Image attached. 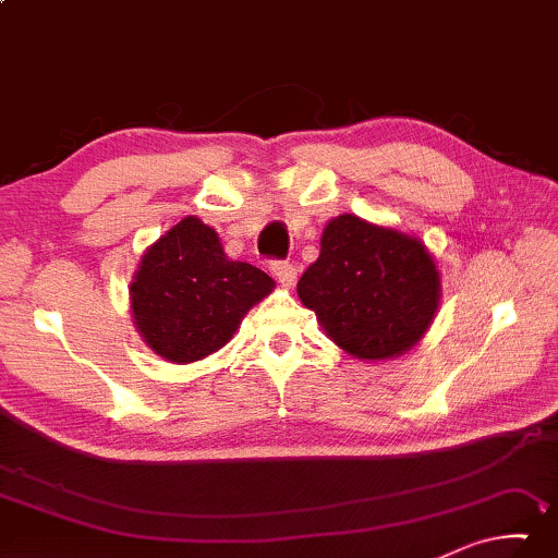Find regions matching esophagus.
<instances>
[{"label":"esophagus","instance_id":"34e87169","mask_svg":"<svg viewBox=\"0 0 558 558\" xmlns=\"http://www.w3.org/2000/svg\"><path fill=\"white\" fill-rule=\"evenodd\" d=\"M270 272H272V276H276V280L280 282L282 288H293V286H295V280H298V270H295V265L282 263V260L270 263Z\"/></svg>","mask_w":558,"mask_h":558}]
</instances>
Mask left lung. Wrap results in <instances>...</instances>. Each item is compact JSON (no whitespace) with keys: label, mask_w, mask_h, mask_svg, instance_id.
<instances>
[{"label":"left lung","mask_w":558,"mask_h":558,"mask_svg":"<svg viewBox=\"0 0 558 558\" xmlns=\"http://www.w3.org/2000/svg\"><path fill=\"white\" fill-rule=\"evenodd\" d=\"M298 295L340 350L379 362L424 338L439 311L441 278L420 238L342 214L325 226Z\"/></svg>","instance_id":"obj_1"}]
</instances>
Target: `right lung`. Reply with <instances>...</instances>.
<instances>
[{"label": "right lung", "mask_w": 558, "mask_h": 558, "mask_svg": "<svg viewBox=\"0 0 558 558\" xmlns=\"http://www.w3.org/2000/svg\"><path fill=\"white\" fill-rule=\"evenodd\" d=\"M276 280L231 260L214 228L185 216L146 247L131 280V317L146 348L173 365L214 355L231 342Z\"/></svg>", "instance_id": "add662e5"}]
</instances>
